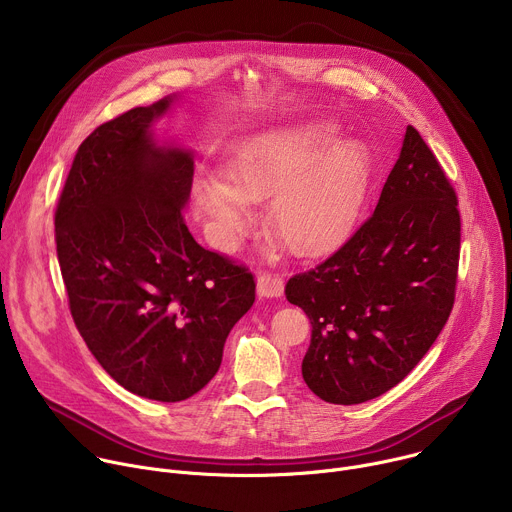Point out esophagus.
<instances>
[{"mask_svg":"<svg viewBox=\"0 0 512 512\" xmlns=\"http://www.w3.org/2000/svg\"><path fill=\"white\" fill-rule=\"evenodd\" d=\"M257 294L261 298H279L283 294V279L277 273H271V271L259 273Z\"/></svg>","mask_w":512,"mask_h":512,"instance_id":"34e87169","label":"esophagus"}]
</instances>
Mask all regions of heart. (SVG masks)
<instances>
[{
  "mask_svg": "<svg viewBox=\"0 0 512 512\" xmlns=\"http://www.w3.org/2000/svg\"><path fill=\"white\" fill-rule=\"evenodd\" d=\"M227 182L204 176L194 182L192 204L218 243L229 245L249 225V202L276 194L269 223L294 251L332 243L354 218L367 158L358 143L342 141L330 121H302L257 133L231 152Z\"/></svg>",
  "mask_w": 512,
  "mask_h": 512,
  "instance_id": "obj_1",
  "label": "heart"
}]
</instances>
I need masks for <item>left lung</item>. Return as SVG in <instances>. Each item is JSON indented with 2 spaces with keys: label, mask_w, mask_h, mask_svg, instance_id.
Segmentation results:
<instances>
[{
  "label": "left lung",
  "mask_w": 512,
  "mask_h": 512,
  "mask_svg": "<svg viewBox=\"0 0 512 512\" xmlns=\"http://www.w3.org/2000/svg\"><path fill=\"white\" fill-rule=\"evenodd\" d=\"M462 221L442 164L413 125L377 206L346 241L285 283L312 324L302 377L322 401L356 405L401 383L456 300Z\"/></svg>",
  "instance_id": "1"
}]
</instances>
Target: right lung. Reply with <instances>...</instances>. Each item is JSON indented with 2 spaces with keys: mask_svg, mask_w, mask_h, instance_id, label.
<instances>
[{
  "mask_svg": "<svg viewBox=\"0 0 512 512\" xmlns=\"http://www.w3.org/2000/svg\"><path fill=\"white\" fill-rule=\"evenodd\" d=\"M170 101L99 125L79 145L54 214L77 330L121 387L164 403L208 385L255 302L249 267L200 247L186 227L192 156L150 133Z\"/></svg>",
  "mask_w": 512,
  "mask_h": 512,
  "instance_id": "right-lung-1",
  "label": "right lung"
}]
</instances>
